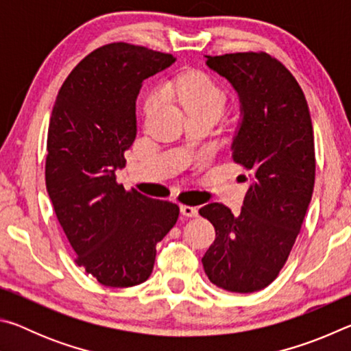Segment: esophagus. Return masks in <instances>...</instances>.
Listing matches in <instances>:
<instances>
[{
  "instance_id": "1",
  "label": "esophagus",
  "mask_w": 351,
  "mask_h": 351,
  "mask_svg": "<svg viewBox=\"0 0 351 351\" xmlns=\"http://www.w3.org/2000/svg\"><path fill=\"white\" fill-rule=\"evenodd\" d=\"M181 213L184 217H197L198 215V209L197 207H192V206H181Z\"/></svg>"
}]
</instances>
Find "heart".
Masks as SVG:
<instances>
[{"label": "heart", "mask_w": 351, "mask_h": 351, "mask_svg": "<svg viewBox=\"0 0 351 351\" xmlns=\"http://www.w3.org/2000/svg\"><path fill=\"white\" fill-rule=\"evenodd\" d=\"M164 93L169 97L176 99L182 105L187 114L207 112V114H221L226 106V93L203 73H187L164 85ZM158 96L148 97L145 112H150L158 106Z\"/></svg>", "instance_id": "heart-1"}]
</instances>
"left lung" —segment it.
<instances>
[{"label": "left lung", "instance_id": "1", "mask_svg": "<svg viewBox=\"0 0 351 351\" xmlns=\"http://www.w3.org/2000/svg\"><path fill=\"white\" fill-rule=\"evenodd\" d=\"M206 64L239 94L232 158L247 170L240 215L210 203L199 215L215 228L201 258L209 280L230 293H254L276 280L300 232L313 197L316 158L310 110L293 74L265 52L210 57Z\"/></svg>", "mask_w": 351, "mask_h": 351}]
</instances>
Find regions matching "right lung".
<instances>
[{"label":"right lung","instance_id":"add662e5","mask_svg":"<svg viewBox=\"0 0 351 351\" xmlns=\"http://www.w3.org/2000/svg\"><path fill=\"white\" fill-rule=\"evenodd\" d=\"M175 57L128 43L88 54L63 82L47 130L46 189L75 263L112 288L150 277L156 245L180 207L127 192L116 181L136 139V99L142 82Z\"/></svg>","mask_w":351,"mask_h":351}]
</instances>
